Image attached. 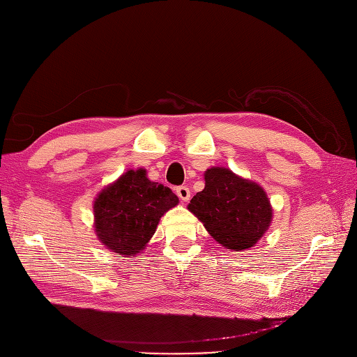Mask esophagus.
<instances>
[{"label":"esophagus","instance_id":"esophagus-1","mask_svg":"<svg viewBox=\"0 0 357 357\" xmlns=\"http://www.w3.org/2000/svg\"><path fill=\"white\" fill-rule=\"evenodd\" d=\"M176 192H177L178 198H180L183 202H186V201L190 199V189H189L188 186H178Z\"/></svg>","mask_w":357,"mask_h":357}]
</instances>
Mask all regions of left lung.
<instances>
[{
	"label": "left lung",
	"instance_id": "left-lung-1",
	"mask_svg": "<svg viewBox=\"0 0 357 357\" xmlns=\"http://www.w3.org/2000/svg\"><path fill=\"white\" fill-rule=\"evenodd\" d=\"M205 188L188 205L213 238L231 250L253 247L268 231L273 208L265 190L228 168L205 171Z\"/></svg>",
	"mask_w": 357,
	"mask_h": 357
}]
</instances>
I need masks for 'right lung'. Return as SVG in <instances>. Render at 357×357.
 Here are the masks:
<instances>
[{
	"label": "right lung",
	"mask_w": 357,
	"mask_h": 357,
	"mask_svg": "<svg viewBox=\"0 0 357 357\" xmlns=\"http://www.w3.org/2000/svg\"><path fill=\"white\" fill-rule=\"evenodd\" d=\"M177 204L172 190L150 181L146 169H129L93 202L96 236L121 257L135 256L153 236L162 215Z\"/></svg>",
	"instance_id": "1"
}]
</instances>
